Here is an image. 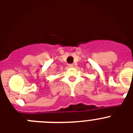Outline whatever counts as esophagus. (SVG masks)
Wrapping results in <instances>:
<instances>
[{
	"instance_id": "obj_1",
	"label": "esophagus",
	"mask_w": 133,
	"mask_h": 133,
	"mask_svg": "<svg viewBox=\"0 0 133 133\" xmlns=\"http://www.w3.org/2000/svg\"><path fill=\"white\" fill-rule=\"evenodd\" d=\"M69 66V68H72L73 67V64H69V66Z\"/></svg>"
}]
</instances>
